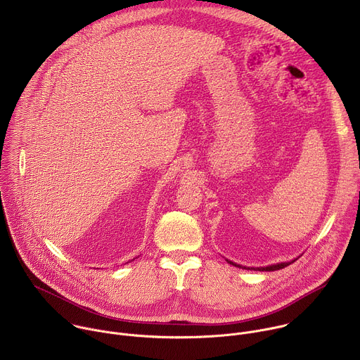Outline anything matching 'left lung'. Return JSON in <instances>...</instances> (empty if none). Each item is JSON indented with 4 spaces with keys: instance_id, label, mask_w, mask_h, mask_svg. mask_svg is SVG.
Returning a JSON list of instances; mask_svg holds the SVG:
<instances>
[{
    "instance_id": "8db88e82",
    "label": "left lung",
    "mask_w": 360,
    "mask_h": 360,
    "mask_svg": "<svg viewBox=\"0 0 360 360\" xmlns=\"http://www.w3.org/2000/svg\"><path fill=\"white\" fill-rule=\"evenodd\" d=\"M296 259H293V261H290V262H281V264H276V265H269V266H265V268H248V266H240V265H236V264H233V262H231V261H228L231 265H233V266H238V268H242V269H248V271H266V272H271V271H279V269H283V268H286L288 265H290V264H293Z\"/></svg>"
}]
</instances>
